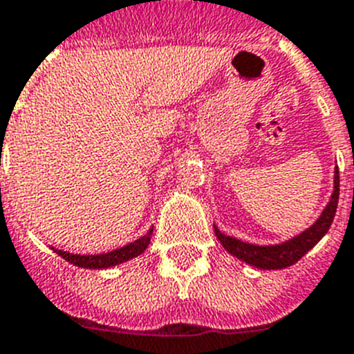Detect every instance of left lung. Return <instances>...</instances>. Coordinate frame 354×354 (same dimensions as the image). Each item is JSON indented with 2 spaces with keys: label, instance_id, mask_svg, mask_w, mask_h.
<instances>
[{
  "label": "left lung",
  "instance_id": "left-lung-1",
  "mask_svg": "<svg viewBox=\"0 0 354 354\" xmlns=\"http://www.w3.org/2000/svg\"><path fill=\"white\" fill-rule=\"evenodd\" d=\"M339 167H335V178H333V194H331L330 203L326 205L322 214L319 215V219L305 230L299 235L292 236L290 241L281 242V244L274 245H257L242 242L235 236L224 235L215 226V235L221 241L223 248L228 251L230 254L236 257L242 262L250 263V266L257 267V269H285L290 267L305 257L313 245L321 241L322 236L328 233L331 223H333L335 212H337V205H339Z\"/></svg>",
  "mask_w": 354,
  "mask_h": 354
}]
</instances>
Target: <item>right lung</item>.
I'll return each mask as SVG.
<instances>
[{
  "label": "right lung",
  "mask_w": 354,
  "mask_h": 354,
  "mask_svg": "<svg viewBox=\"0 0 354 354\" xmlns=\"http://www.w3.org/2000/svg\"><path fill=\"white\" fill-rule=\"evenodd\" d=\"M151 233L153 228H149V232L146 233L144 236L137 239L135 242H130V244L122 245L119 250L109 251V253L103 254H73L69 251H62V250H51L58 254V257H62L64 260H67L73 266L84 267V269H109V267L119 266L122 262H128L131 258L139 257L146 251V248L149 245V241H151Z\"/></svg>",
  "instance_id": "1"
}]
</instances>
